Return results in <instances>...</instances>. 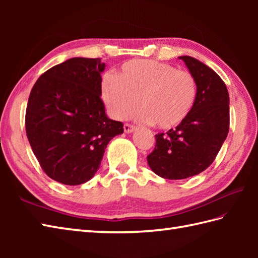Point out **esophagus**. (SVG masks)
<instances>
[{
  "mask_svg": "<svg viewBox=\"0 0 258 258\" xmlns=\"http://www.w3.org/2000/svg\"><path fill=\"white\" fill-rule=\"evenodd\" d=\"M135 126L134 125H132V124H128V123H126V124H124V131H125V133H132L133 131H135Z\"/></svg>",
  "mask_w": 258,
  "mask_h": 258,
  "instance_id": "34e87169",
  "label": "esophagus"
}]
</instances>
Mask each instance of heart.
<instances>
[{"instance_id":"obj_1","label":"heart","mask_w":258,"mask_h":258,"mask_svg":"<svg viewBox=\"0 0 258 258\" xmlns=\"http://www.w3.org/2000/svg\"><path fill=\"white\" fill-rule=\"evenodd\" d=\"M196 95L193 74L153 59L124 63L116 76H105L101 86L102 100L114 118L128 117L141 104L140 118L162 130L182 124L194 106Z\"/></svg>"}]
</instances>
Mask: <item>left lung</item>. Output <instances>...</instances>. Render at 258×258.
Returning a JSON list of instances; mask_svg holds the SVG:
<instances>
[{
    "mask_svg": "<svg viewBox=\"0 0 258 258\" xmlns=\"http://www.w3.org/2000/svg\"><path fill=\"white\" fill-rule=\"evenodd\" d=\"M179 58L196 80V101L182 124L155 135V147L147 156L152 171L168 179L188 178L205 171L216 158L229 130V96L225 83L199 59Z\"/></svg>",
    "mask_w": 258,
    "mask_h": 258,
    "instance_id": "obj_1",
    "label": "left lung"
}]
</instances>
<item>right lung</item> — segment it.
<instances>
[{
  "mask_svg": "<svg viewBox=\"0 0 258 258\" xmlns=\"http://www.w3.org/2000/svg\"><path fill=\"white\" fill-rule=\"evenodd\" d=\"M101 58L73 57L47 70L35 82L25 113L32 151L48 177L65 185L90 180L107 144L123 133L101 100Z\"/></svg>",
  "mask_w": 258,
  "mask_h": 258,
  "instance_id": "obj_1",
  "label": "right lung"
}]
</instances>
